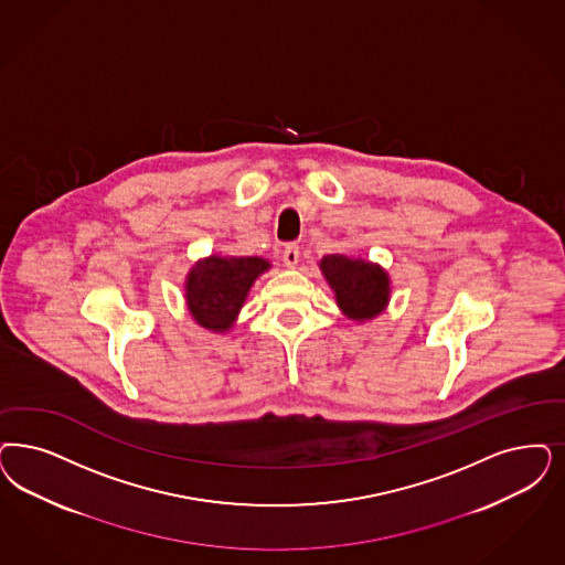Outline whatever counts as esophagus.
<instances>
[{
	"label": "esophagus",
	"mask_w": 565,
	"mask_h": 565,
	"mask_svg": "<svg viewBox=\"0 0 565 565\" xmlns=\"http://www.w3.org/2000/svg\"><path fill=\"white\" fill-rule=\"evenodd\" d=\"M298 258H300V248L296 246V244H288L286 246V250H284V263H286V267H296L298 265Z\"/></svg>",
	"instance_id": "esophagus-1"
}]
</instances>
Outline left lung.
<instances>
[{"label": "left lung", "instance_id": "obj_1", "mask_svg": "<svg viewBox=\"0 0 565 565\" xmlns=\"http://www.w3.org/2000/svg\"><path fill=\"white\" fill-rule=\"evenodd\" d=\"M323 277L335 294V302L347 317L367 321L386 309L390 298L388 273L380 265L344 254H328L319 263Z\"/></svg>", "mask_w": 565, "mask_h": 565}]
</instances>
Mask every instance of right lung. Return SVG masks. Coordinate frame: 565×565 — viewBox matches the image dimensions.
I'll list each match as a JSON object with an SVG mask.
<instances>
[{
  "instance_id": "obj_1",
  "label": "right lung",
  "mask_w": 565,
  "mask_h": 565,
  "mask_svg": "<svg viewBox=\"0 0 565 565\" xmlns=\"http://www.w3.org/2000/svg\"><path fill=\"white\" fill-rule=\"evenodd\" d=\"M271 267L260 256H209L198 260L185 281V302L195 323L225 333L244 307L258 275Z\"/></svg>"
}]
</instances>
